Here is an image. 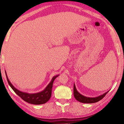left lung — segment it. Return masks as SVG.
Returning <instances> with one entry per match:
<instances>
[{"label":"left lung","instance_id":"1","mask_svg":"<svg viewBox=\"0 0 124 124\" xmlns=\"http://www.w3.org/2000/svg\"><path fill=\"white\" fill-rule=\"evenodd\" d=\"M109 91H107L106 93H104V94H103L101 95H99L98 96L93 97H87L84 96L80 93H79L78 91L77 90V89H76L75 84L74 83V86H73V95H74L75 99L79 102L83 103H93L97 102L102 100L105 96H106L107 93H108V92Z\"/></svg>","mask_w":124,"mask_h":124}]
</instances>
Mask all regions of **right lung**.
Listing matches in <instances>:
<instances>
[{"instance_id":"obj_1","label":"right lung","mask_w":124,"mask_h":124,"mask_svg":"<svg viewBox=\"0 0 124 124\" xmlns=\"http://www.w3.org/2000/svg\"><path fill=\"white\" fill-rule=\"evenodd\" d=\"M5 73H6L8 83L10 87L15 92V93L20 97H21L22 99H23L25 102L29 103L36 105L44 104L49 101L52 95L53 84L55 78L59 76V75H57L54 76L51 80V82L47 85V86L44 90L36 93H27V92H22L18 90L16 88H15L9 81L8 78L7 77L6 71H5Z\"/></svg>"}]
</instances>
